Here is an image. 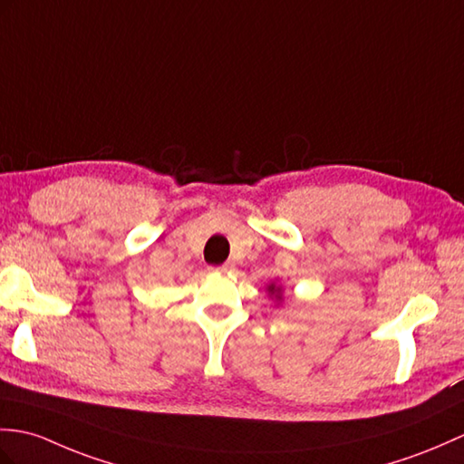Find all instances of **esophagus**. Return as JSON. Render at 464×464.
I'll return each mask as SVG.
<instances>
[{"label": "esophagus", "instance_id": "1", "mask_svg": "<svg viewBox=\"0 0 464 464\" xmlns=\"http://www.w3.org/2000/svg\"><path fill=\"white\" fill-rule=\"evenodd\" d=\"M213 273H231L233 271V263H225V265H221V266H215V268H211Z\"/></svg>", "mask_w": 464, "mask_h": 464}]
</instances>
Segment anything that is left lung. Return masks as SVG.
I'll use <instances>...</instances> for the list:
<instances>
[{
    "label": "left lung",
    "mask_w": 464,
    "mask_h": 464,
    "mask_svg": "<svg viewBox=\"0 0 464 464\" xmlns=\"http://www.w3.org/2000/svg\"><path fill=\"white\" fill-rule=\"evenodd\" d=\"M266 290H268V296L275 298L276 303H281V300H283V288H281V286L273 283V285L266 286Z\"/></svg>",
    "instance_id": "obj_1"
}]
</instances>
